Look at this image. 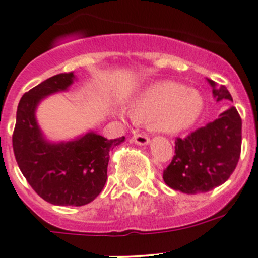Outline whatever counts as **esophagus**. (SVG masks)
<instances>
[{
    "label": "esophagus",
    "mask_w": 258,
    "mask_h": 258,
    "mask_svg": "<svg viewBox=\"0 0 258 258\" xmlns=\"http://www.w3.org/2000/svg\"><path fill=\"white\" fill-rule=\"evenodd\" d=\"M132 140L136 144H139V145H146V144H149L150 139L144 134H135L134 136H132Z\"/></svg>",
    "instance_id": "34e87169"
}]
</instances>
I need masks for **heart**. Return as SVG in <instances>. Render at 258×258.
<instances>
[{
  "instance_id": "b5f03b06",
  "label": "heart",
  "mask_w": 258,
  "mask_h": 258,
  "mask_svg": "<svg viewBox=\"0 0 258 258\" xmlns=\"http://www.w3.org/2000/svg\"><path fill=\"white\" fill-rule=\"evenodd\" d=\"M203 95L172 81H161L144 89L131 103L136 119H149L155 131L177 134L197 123L204 112Z\"/></svg>"
}]
</instances>
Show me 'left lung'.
<instances>
[{"instance_id":"1","label":"left lung","mask_w":258,"mask_h":258,"mask_svg":"<svg viewBox=\"0 0 258 258\" xmlns=\"http://www.w3.org/2000/svg\"><path fill=\"white\" fill-rule=\"evenodd\" d=\"M216 100L233 101L225 86L207 80ZM242 149V118L234 106L217 119L175 141V155L163 171L169 187L185 194L207 192L234 172Z\"/></svg>"}]
</instances>
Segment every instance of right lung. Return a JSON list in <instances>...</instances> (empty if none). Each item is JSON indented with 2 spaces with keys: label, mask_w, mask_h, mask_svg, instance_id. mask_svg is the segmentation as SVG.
Returning a JSON list of instances; mask_svg holds the SVG:
<instances>
[{
  "label": "right lung",
  "mask_w": 258,
  "mask_h": 258,
  "mask_svg": "<svg viewBox=\"0 0 258 258\" xmlns=\"http://www.w3.org/2000/svg\"><path fill=\"white\" fill-rule=\"evenodd\" d=\"M73 73L56 74L25 92L16 110L13 149L28 184L42 199L56 206H85L103 190L108 178L109 152L124 136L108 140L89 132L68 143H48L37 124L39 101L73 83Z\"/></svg>",
  "instance_id": "obj_1"
}]
</instances>
